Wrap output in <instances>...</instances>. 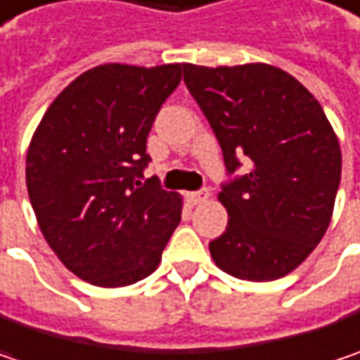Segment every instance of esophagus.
I'll list each match as a JSON object with an SVG mask.
<instances>
[{"instance_id":"34e87169","label":"esophagus","mask_w":360,"mask_h":360,"mask_svg":"<svg viewBox=\"0 0 360 360\" xmlns=\"http://www.w3.org/2000/svg\"><path fill=\"white\" fill-rule=\"evenodd\" d=\"M187 198H189V201H191L193 205H200V203H203V201L210 198V191H207V189H200V191H191V193H187Z\"/></svg>"}]
</instances>
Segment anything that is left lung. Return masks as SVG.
I'll return each mask as SVG.
<instances>
[{"mask_svg":"<svg viewBox=\"0 0 360 360\" xmlns=\"http://www.w3.org/2000/svg\"><path fill=\"white\" fill-rule=\"evenodd\" d=\"M183 81L222 148L228 226L216 264L246 281L293 271L326 232L340 185V144L318 99L271 65H183ZM247 171L238 174L242 159Z\"/></svg>","mask_w":360,"mask_h":360,"instance_id":"left-lung-1","label":"left lung"}]
</instances>
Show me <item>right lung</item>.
Segmentation results:
<instances>
[{
    "label": "right lung",
    "mask_w": 360,
    "mask_h": 360,
    "mask_svg": "<svg viewBox=\"0 0 360 360\" xmlns=\"http://www.w3.org/2000/svg\"><path fill=\"white\" fill-rule=\"evenodd\" d=\"M181 73V65H99L63 89L34 132L30 203L46 243L83 281L148 277L179 226L181 198L144 169L148 132Z\"/></svg>",
    "instance_id": "right-lung-1"
}]
</instances>
